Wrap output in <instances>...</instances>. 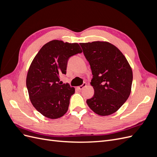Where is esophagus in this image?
Instances as JSON below:
<instances>
[{
    "instance_id": "obj_1",
    "label": "esophagus",
    "mask_w": 157,
    "mask_h": 157,
    "mask_svg": "<svg viewBox=\"0 0 157 157\" xmlns=\"http://www.w3.org/2000/svg\"><path fill=\"white\" fill-rule=\"evenodd\" d=\"M86 82H84L82 85H80V86H78L77 87V88L78 89V90H82L84 87H86Z\"/></svg>"
}]
</instances>
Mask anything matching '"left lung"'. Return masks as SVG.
Returning a JSON list of instances; mask_svg holds the SVG:
<instances>
[{
  "label": "left lung",
  "instance_id": "1",
  "mask_svg": "<svg viewBox=\"0 0 157 157\" xmlns=\"http://www.w3.org/2000/svg\"><path fill=\"white\" fill-rule=\"evenodd\" d=\"M80 45L93 75L94 95L86 100L88 105L99 115H111L130 96L132 70L125 56L109 42L95 41Z\"/></svg>",
  "mask_w": 157,
  "mask_h": 157
}]
</instances>
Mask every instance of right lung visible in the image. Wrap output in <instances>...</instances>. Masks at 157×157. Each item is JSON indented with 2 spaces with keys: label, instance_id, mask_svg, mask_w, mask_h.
I'll list each match as a JSON object with an SVG mask.
<instances>
[{
  "label": "right lung",
  "instance_id": "obj_1",
  "mask_svg": "<svg viewBox=\"0 0 157 157\" xmlns=\"http://www.w3.org/2000/svg\"><path fill=\"white\" fill-rule=\"evenodd\" d=\"M78 43L54 40L38 52L28 71L26 85L31 103L44 117L56 119L68 110L75 88L61 84L60 76L66 75L71 56L82 53Z\"/></svg>",
  "mask_w": 157,
  "mask_h": 157
}]
</instances>
